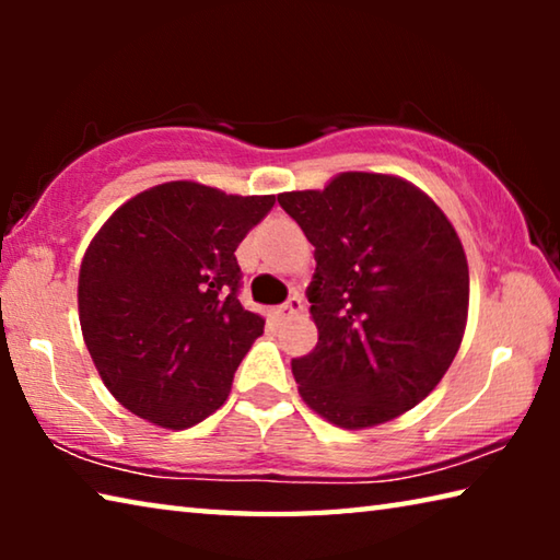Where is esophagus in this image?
<instances>
[{
  "instance_id": "obj_1",
  "label": "esophagus",
  "mask_w": 560,
  "mask_h": 560,
  "mask_svg": "<svg viewBox=\"0 0 560 560\" xmlns=\"http://www.w3.org/2000/svg\"><path fill=\"white\" fill-rule=\"evenodd\" d=\"M299 311H303V301L299 293H293V296L287 299V303H281V306H277V316L279 318H289L293 314H299Z\"/></svg>"
}]
</instances>
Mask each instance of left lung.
Wrapping results in <instances>:
<instances>
[{
	"mask_svg": "<svg viewBox=\"0 0 560 560\" xmlns=\"http://www.w3.org/2000/svg\"><path fill=\"white\" fill-rule=\"evenodd\" d=\"M279 205L316 246L308 287L318 343L293 358L311 410L373 428L424 400L457 355L469 306L462 242L400 177L343 173Z\"/></svg>",
	"mask_w": 560,
	"mask_h": 560,
	"instance_id": "left-lung-1",
	"label": "left lung"
}]
</instances>
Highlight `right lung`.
<instances>
[{
	"label": "right lung",
	"mask_w": 560,
	"mask_h": 560,
	"mask_svg": "<svg viewBox=\"0 0 560 560\" xmlns=\"http://www.w3.org/2000/svg\"><path fill=\"white\" fill-rule=\"evenodd\" d=\"M277 202L165 183L93 236L79 273L86 348L113 397L170 430L224 405L264 318L240 301L236 246Z\"/></svg>",
	"instance_id": "1"
}]
</instances>
